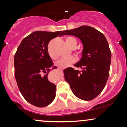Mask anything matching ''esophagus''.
<instances>
[{
    "label": "esophagus",
    "instance_id": "obj_1",
    "mask_svg": "<svg viewBox=\"0 0 127 127\" xmlns=\"http://www.w3.org/2000/svg\"><path fill=\"white\" fill-rule=\"evenodd\" d=\"M59 70H63V68H59Z\"/></svg>",
    "mask_w": 127,
    "mask_h": 127
}]
</instances>
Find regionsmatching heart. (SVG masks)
<instances>
[{
    "label": "heart",
    "instance_id": "heart-1",
    "mask_svg": "<svg viewBox=\"0 0 127 127\" xmlns=\"http://www.w3.org/2000/svg\"><path fill=\"white\" fill-rule=\"evenodd\" d=\"M65 40L67 45L70 48L73 49L76 48L78 42H77L76 39L74 38L73 37H72V36H67V37H65ZM50 55L52 57V55L51 54ZM75 62L76 59L75 57H70L67 58H63V59H60L59 61H58V62L56 63V65L62 68H65L70 66V65H72V64L75 63Z\"/></svg>",
    "mask_w": 127,
    "mask_h": 127
}]
</instances>
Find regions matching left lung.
<instances>
[{
  "mask_svg": "<svg viewBox=\"0 0 127 127\" xmlns=\"http://www.w3.org/2000/svg\"><path fill=\"white\" fill-rule=\"evenodd\" d=\"M63 35H73L81 39L84 49L82 59L75 67L63 71L64 79L75 95L89 101L98 96L105 87L109 78L111 51L103 33L93 27L82 26L65 30Z\"/></svg>",
  "mask_w": 127,
  "mask_h": 127,
  "instance_id": "8db88e82",
  "label": "left lung"
}]
</instances>
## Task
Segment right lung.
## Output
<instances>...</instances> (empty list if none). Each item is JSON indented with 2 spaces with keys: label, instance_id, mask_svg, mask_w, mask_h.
Here are the masks:
<instances>
[{
  "label": "right lung",
  "instance_id": "1",
  "mask_svg": "<svg viewBox=\"0 0 127 127\" xmlns=\"http://www.w3.org/2000/svg\"><path fill=\"white\" fill-rule=\"evenodd\" d=\"M63 35L62 31L34 32L22 40L15 54V77L19 90L26 101L36 107L47 106L55 97L56 86L48 79L54 64L48 46L51 39Z\"/></svg>",
  "mask_w": 127,
  "mask_h": 127
}]
</instances>
